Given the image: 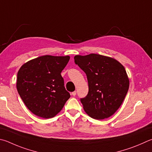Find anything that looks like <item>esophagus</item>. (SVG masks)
<instances>
[{"label": "esophagus", "instance_id": "obj_1", "mask_svg": "<svg viewBox=\"0 0 152 152\" xmlns=\"http://www.w3.org/2000/svg\"><path fill=\"white\" fill-rule=\"evenodd\" d=\"M71 95L73 96H75L76 95V91H74V92H72V93H71Z\"/></svg>", "mask_w": 152, "mask_h": 152}]
</instances>
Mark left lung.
<instances>
[{
	"label": "left lung",
	"instance_id": "obj_1",
	"mask_svg": "<svg viewBox=\"0 0 152 152\" xmlns=\"http://www.w3.org/2000/svg\"><path fill=\"white\" fill-rule=\"evenodd\" d=\"M74 61L87 76L89 90L81 99L85 112L96 120L110 117L122 105L129 89L125 68L114 58L97 54L76 55Z\"/></svg>",
	"mask_w": 152,
	"mask_h": 152
}]
</instances>
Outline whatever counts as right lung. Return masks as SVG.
<instances>
[{
	"mask_svg": "<svg viewBox=\"0 0 152 152\" xmlns=\"http://www.w3.org/2000/svg\"><path fill=\"white\" fill-rule=\"evenodd\" d=\"M70 58L45 55L24 63L18 71V92L28 109L37 116L54 117L70 98L61 76Z\"/></svg>",
	"mask_w": 152,
	"mask_h": 152,
	"instance_id": "obj_1",
	"label": "right lung"
}]
</instances>
